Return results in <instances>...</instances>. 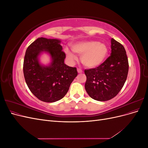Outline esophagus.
Wrapping results in <instances>:
<instances>
[{
    "label": "esophagus",
    "mask_w": 148,
    "mask_h": 148,
    "mask_svg": "<svg viewBox=\"0 0 148 148\" xmlns=\"http://www.w3.org/2000/svg\"><path fill=\"white\" fill-rule=\"evenodd\" d=\"M77 71H78V73H82L83 72L82 70H81L80 69H77Z\"/></svg>",
    "instance_id": "esophagus-1"
}]
</instances>
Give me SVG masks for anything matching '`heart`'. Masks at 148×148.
<instances>
[{
  "mask_svg": "<svg viewBox=\"0 0 148 148\" xmlns=\"http://www.w3.org/2000/svg\"><path fill=\"white\" fill-rule=\"evenodd\" d=\"M71 49L75 53L82 56V64L90 69L101 65L106 60L109 52L108 47L105 44L97 41L76 42L71 46ZM73 53L69 48L65 49V54L71 62L77 59V56Z\"/></svg>",
  "mask_w": 148,
  "mask_h": 148,
  "instance_id": "obj_1",
  "label": "heart"
}]
</instances>
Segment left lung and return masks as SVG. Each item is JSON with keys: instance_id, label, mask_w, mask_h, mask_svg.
Here are the masks:
<instances>
[{"instance_id": "obj_1", "label": "left lung", "mask_w": 148, "mask_h": 148, "mask_svg": "<svg viewBox=\"0 0 148 148\" xmlns=\"http://www.w3.org/2000/svg\"><path fill=\"white\" fill-rule=\"evenodd\" d=\"M110 56L99 66L85 70V89L93 99H112L123 88L128 72V61L124 47L111 39Z\"/></svg>"}]
</instances>
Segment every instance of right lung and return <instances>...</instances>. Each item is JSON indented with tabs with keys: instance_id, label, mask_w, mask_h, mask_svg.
Returning <instances> with one entry per match:
<instances>
[{
	"instance_id": "1",
	"label": "right lung",
	"mask_w": 148,
	"mask_h": 148,
	"mask_svg": "<svg viewBox=\"0 0 148 148\" xmlns=\"http://www.w3.org/2000/svg\"><path fill=\"white\" fill-rule=\"evenodd\" d=\"M60 42V39L39 38L26 51L23 62L26 83L31 92L43 102H54L62 99L78 75L77 68L64 63L66 56ZM44 53L51 58L46 66L39 60Z\"/></svg>"
}]
</instances>
